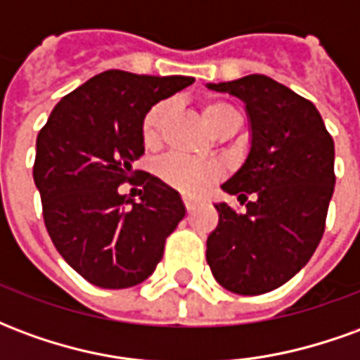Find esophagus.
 <instances>
[{
    "label": "esophagus",
    "instance_id": "obj_1",
    "mask_svg": "<svg viewBox=\"0 0 360 360\" xmlns=\"http://www.w3.org/2000/svg\"><path fill=\"white\" fill-rule=\"evenodd\" d=\"M195 206H196V204L193 202V200H191V198H185V208H187L188 214H191V212L195 210Z\"/></svg>",
    "mask_w": 360,
    "mask_h": 360
}]
</instances>
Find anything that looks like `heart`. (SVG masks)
Segmentation results:
<instances>
[{
    "label": "heart",
    "mask_w": 360,
    "mask_h": 360,
    "mask_svg": "<svg viewBox=\"0 0 360 360\" xmlns=\"http://www.w3.org/2000/svg\"><path fill=\"white\" fill-rule=\"evenodd\" d=\"M169 113V103H156L152 110L146 113L142 121V139L146 146H156L160 142L162 127ZM204 123L210 127L212 133L219 131L221 127L231 125L241 121L239 111L233 105L226 102H208L202 108ZM158 175L169 185L177 188L185 195H200L210 187L214 181L218 179V167L208 162H195L183 156H167L164 158L156 167Z\"/></svg>",
    "instance_id": "heart-1"
}]
</instances>
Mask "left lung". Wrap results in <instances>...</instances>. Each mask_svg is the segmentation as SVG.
Here are the masks:
<instances>
[{"mask_svg": "<svg viewBox=\"0 0 360 360\" xmlns=\"http://www.w3.org/2000/svg\"><path fill=\"white\" fill-rule=\"evenodd\" d=\"M206 86L239 98L249 117L247 156L221 183L247 210L214 204L219 221L206 262L227 291L268 293L293 278L322 239L335 185L333 141L316 105L270 77Z\"/></svg>", "mask_w": 360, "mask_h": 360, "instance_id": "left-lung-1", "label": "left lung"}]
</instances>
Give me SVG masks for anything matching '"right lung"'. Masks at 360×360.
<instances>
[{
  "mask_svg": "<svg viewBox=\"0 0 360 360\" xmlns=\"http://www.w3.org/2000/svg\"><path fill=\"white\" fill-rule=\"evenodd\" d=\"M193 77L103 71L63 96L36 139L44 221L65 262L92 285L125 289L152 276L185 218L173 187L144 173L139 200L119 193L144 154L142 121Z\"/></svg>",
  "mask_w": 360,
  "mask_h": 360,
  "instance_id": "1",
  "label": "right lung"
}]
</instances>
